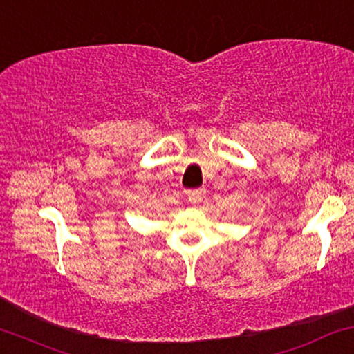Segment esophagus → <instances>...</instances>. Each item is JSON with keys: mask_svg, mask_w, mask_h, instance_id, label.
<instances>
[{"mask_svg": "<svg viewBox=\"0 0 354 354\" xmlns=\"http://www.w3.org/2000/svg\"><path fill=\"white\" fill-rule=\"evenodd\" d=\"M205 196V189L204 187H199V189H191L187 191V201H189L191 204H198L201 201L204 199Z\"/></svg>", "mask_w": 354, "mask_h": 354, "instance_id": "1", "label": "esophagus"}]
</instances>
